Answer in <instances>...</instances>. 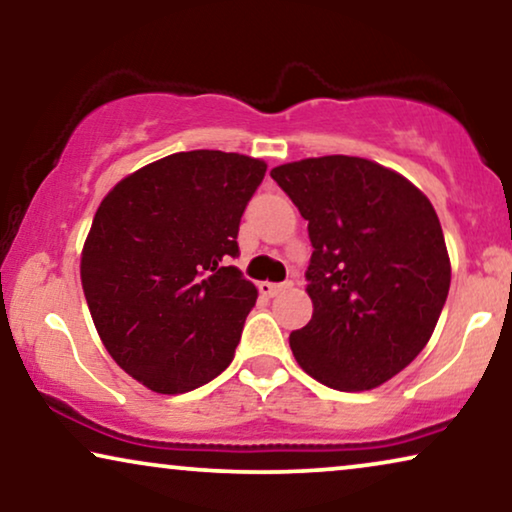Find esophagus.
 Here are the masks:
<instances>
[{"label":"esophagus","instance_id":"34e87169","mask_svg":"<svg viewBox=\"0 0 512 512\" xmlns=\"http://www.w3.org/2000/svg\"><path fill=\"white\" fill-rule=\"evenodd\" d=\"M286 286L289 284H275V282H261L258 284V291L263 293V296H268V298H272V296H277V293H282Z\"/></svg>","mask_w":512,"mask_h":512}]
</instances>
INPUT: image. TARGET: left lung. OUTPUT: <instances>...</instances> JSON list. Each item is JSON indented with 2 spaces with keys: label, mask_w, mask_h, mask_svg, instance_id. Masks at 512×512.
<instances>
[{
  "label": "left lung",
  "mask_w": 512,
  "mask_h": 512,
  "mask_svg": "<svg viewBox=\"0 0 512 512\" xmlns=\"http://www.w3.org/2000/svg\"><path fill=\"white\" fill-rule=\"evenodd\" d=\"M307 221L310 324L298 366L340 391L380 387L417 359L450 291V256L429 198L356 156L305 158L270 172Z\"/></svg>",
  "instance_id": "left-lung-1"
}]
</instances>
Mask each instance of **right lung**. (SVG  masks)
Instances as JSON below:
<instances>
[{
	"instance_id": "right-lung-1",
	"label": "right lung",
	"mask_w": 512,
	"mask_h": 512,
	"mask_svg": "<svg viewBox=\"0 0 512 512\" xmlns=\"http://www.w3.org/2000/svg\"><path fill=\"white\" fill-rule=\"evenodd\" d=\"M268 165L181 151L132 172L97 207L81 284L118 366L156 394L198 389L230 366L258 291L230 265Z\"/></svg>"
}]
</instances>
